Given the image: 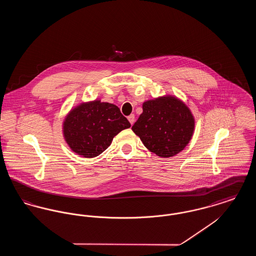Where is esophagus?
Returning <instances> with one entry per match:
<instances>
[{"mask_svg":"<svg viewBox=\"0 0 256 256\" xmlns=\"http://www.w3.org/2000/svg\"><path fill=\"white\" fill-rule=\"evenodd\" d=\"M128 121H130V122L132 124H134V121H135V116H134V114H130V115L128 117Z\"/></svg>","mask_w":256,"mask_h":256,"instance_id":"obj_1","label":"esophagus"}]
</instances>
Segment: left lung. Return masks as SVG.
Returning <instances> with one entry per match:
<instances>
[{
  "label": "left lung",
  "mask_w": 256,
  "mask_h": 256,
  "mask_svg": "<svg viewBox=\"0 0 256 256\" xmlns=\"http://www.w3.org/2000/svg\"><path fill=\"white\" fill-rule=\"evenodd\" d=\"M195 120L176 98L166 96L143 104V113L132 130L148 150L161 158L182 152L192 138Z\"/></svg>",
  "instance_id": "1"
}]
</instances>
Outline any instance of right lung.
Segmentation results:
<instances>
[{
  "mask_svg": "<svg viewBox=\"0 0 256 256\" xmlns=\"http://www.w3.org/2000/svg\"><path fill=\"white\" fill-rule=\"evenodd\" d=\"M130 126L118 106L94 100L71 110L63 124V134L76 154L96 158L110 146L114 136Z\"/></svg>",
  "mask_w": 256,
  "mask_h": 256,
  "instance_id": "right-lung-1",
  "label": "right lung"
}]
</instances>
